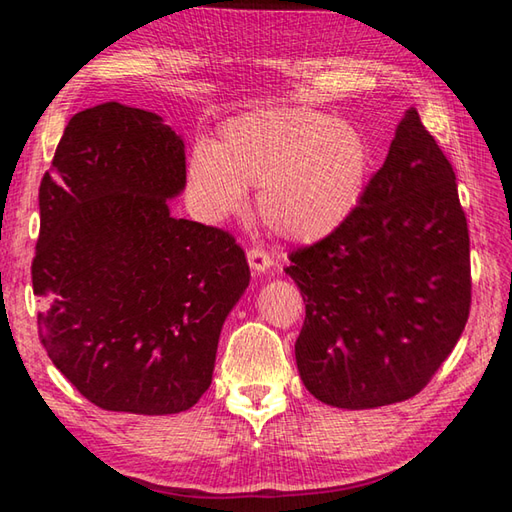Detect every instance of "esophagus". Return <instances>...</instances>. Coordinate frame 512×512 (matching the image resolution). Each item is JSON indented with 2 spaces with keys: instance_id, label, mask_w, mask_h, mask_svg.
<instances>
[{
  "instance_id": "34e87169",
  "label": "esophagus",
  "mask_w": 512,
  "mask_h": 512,
  "mask_svg": "<svg viewBox=\"0 0 512 512\" xmlns=\"http://www.w3.org/2000/svg\"><path fill=\"white\" fill-rule=\"evenodd\" d=\"M248 264H250V268H253L255 273H266L268 268L273 266V257L268 255V250L253 246V248L248 250Z\"/></svg>"
}]
</instances>
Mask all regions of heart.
Segmentation results:
<instances>
[{
	"instance_id": "heart-1",
	"label": "heart",
	"mask_w": 512,
	"mask_h": 512,
	"mask_svg": "<svg viewBox=\"0 0 512 512\" xmlns=\"http://www.w3.org/2000/svg\"><path fill=\"white\" fill-rule=\"evenodd\" d=\"M368 176L366 137L311 108L248 112L189 158V187L205 216L239 212L246 187H259L266 228L302 244L327 237L357 210Z\"/></svg>"
}]
</instances>
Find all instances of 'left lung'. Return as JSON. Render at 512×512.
<instances>
[{
    "mask_svg": "<svg viewBox=\"0 0 512 512\" xmlns=\"http://www.w3.org/2000/svg\"><path fill=\"white\" fill-rule=\"evenodd\" d=\"M289 259L305 300L296 361L316 400L375 409L429 384L461 339L472 277L454 169L418 110L397 124L357 210Z\"/></svg>",
    "mask_w": 512,
    "mask_h": 512,
    "instance_id": "8db88e82",
    "label": "left lung"
}]
</instances>
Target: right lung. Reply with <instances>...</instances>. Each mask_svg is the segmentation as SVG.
<instances>
[{
    "label": "right lung",
    "mask_w": 512,
    "mask_h": 512,
    "mask_svg": "<svg viewBox=\"0 0 512 512\" xmlns=\"http://www.w3.org/2000/svg\"><path fill=\"white\" fill-rule=\"evenodd\" d=\"M185 183L180 135L117 101L76 112L42 176L40 341L99 409L180 413L212 384L250 268L230 232L171 214Z\"/></svg>",
    "instance_id": "obj_1"
}]
</instances>
